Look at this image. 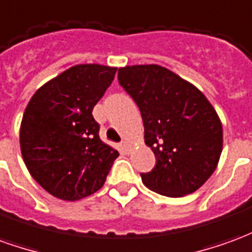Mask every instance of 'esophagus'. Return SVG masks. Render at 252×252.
<instances>
[{
	"label": "esophagus",
	"instance_id": "1",
	"mask_svg": "<svg viewBox=\"0 0 252 252\" xmlns=\"http://www.w3.org/2000/svg\"><path fill=\"white\" fill-rule=\"evenodd\" d=\"M128 148H129V143L126 142V140H123L121 142V150H123V153H126Z\"/></svg>",
	"mask_w": 252,
	"mask_h": 252
}]
</instances>
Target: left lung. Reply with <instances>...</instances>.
<instances>
[{
    "mask_svg": "<svg viewBox=\"0 0 252 252\" xmlns=\"http://www.w3.org/2000/svg\"><path fill=\"white\" fill-rule=\"evenodd\" d=\"M119 83L136 102L144 142L155 166L140 173L148 189L182 197L213 174L222 150V126L216 110L191 83L158 64L119 68Z\"/></svg>",
    "mask_w": 252,
    "mask_h": 252,
    "instance_id": "8db88e82",
    "label": "left lung"
}]
</instances>
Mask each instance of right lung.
Listing matches in <instances>:
<instances>
[{
	"label": "right lung",
	"mask_w": 252,
	"mask_h": 252,
	"mask_svg": "<svg viewBox=\"0 0 252 252\" xmlns=\"http://www.w3.org/2000/svg\"><path fill=\"white\" fill-rule=\"evenodd\" d=\"M116 67L78 64L31 98L20 146L33 180L50 194L75 201L102 188L119 153L99 139L94 105L113 82Z\"/></svg>",
	"instance_id": "1"
}]
</instances>
